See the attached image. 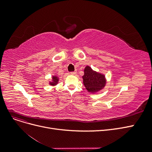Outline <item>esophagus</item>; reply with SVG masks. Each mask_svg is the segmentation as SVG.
<instances>
[{
	"label": "esophagus",
	"instance_id": "34e87169",
	"mask_svg": "<svg viewBox=\"0 0 152 152\" xmlns=\"http://www.w3.org/2000/svg\"><path fill=\"white\" fill-rule=\"evenodd\" d=\"M72 75H76V73H77V71L75 70V71H74V72H71L70 73Z\"/></svg>",
	"mask_w": 152,
	"mask_h": 152
}]
</instances>
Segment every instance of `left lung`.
I'll list each match as a JSON object with an SVG mask.
<instances>
[{
  "label": "left lung",
  "mask_w": 152,
  "mask_h": 152,
  "mask_svg": "<svg viewBox=\"0 0 152 152\" xmlns=\"http://www.w3.org/2000/svg\"><path fill=\"white\" fill-rule=\"evenodd\" d=\"M82 79L87 91L93 94L103 89L107 84L105 75L93 70L89 66H86L84 68V75L82 76Z\"/></svg>",
  "instance_id": "left-lung-1"
}]
</instances>
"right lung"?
<instances>
[{
  "mask_svg": "<svg viewBox=\"0 0 152 152\" xmlns=\"http://www.w3.org/2000/svg\"><path fill=\"white\" fill-rule=\"evenodd\" d=\"M59 77L56 75H53L52 77V80L49 81V84L50 86H56L58 84V82H59Z\"/></svg>",
  "mask_w": 152,
  "mask_h": 152,
  "instance_id": "right-lung-1",
  "label": "right lung"
}]
</instances>
